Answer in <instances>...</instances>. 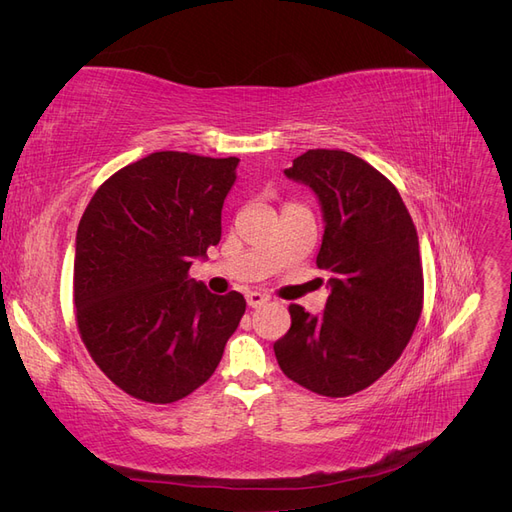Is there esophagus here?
Returning a JSON list of instances; mask_svg holds the SVG:
<instances>
[{
	"instance_id": "34e87169",
	"label": "esophagus",
	"mask_w": 512,
	"mask_h": 512,
	"mask_svg": "<svg viewBox=\"0 0 512 512\" xmlns=\"http://www.w3.org/2000/svg\"><path fill=\"white\" fill-rule=\"evenodd\" d=\"M245 299H247V305H250V307H260V305H265L269 301L267 294H262V292H247Z\"/></svg>"
}]
</instances>
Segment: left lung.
Listing matches in <instances>:
<instances>
[{
  "instance_id": "1",
  "label": "left lung",
  "mask_w": 512,
  "mask_h": 512,
  "mask_svg": "<svg viewBox=\"0 0 512 512\" xmlns=\"http://www.w3.org/2000/svg\"><path fill=\"white\" fill-rule=\"evenodd\" d=\"M284 173L320 198L327 226L316 265L331 294L322 316L292 303L290 329L273 350L303 389L348 397L393 367L421 318L416 228L395 185L348 151L309 149Z\"/></svg>"
}]
</instances>
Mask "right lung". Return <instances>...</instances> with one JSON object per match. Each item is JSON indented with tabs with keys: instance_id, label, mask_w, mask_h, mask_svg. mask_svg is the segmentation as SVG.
I'll return each mask as SVG.
<instances>
[{
	"instance_id": "add662e5",
	"label": "right lung",
	"mask_w": 512,
	"mask_h": 512,
	"mask_svg": "<svg viewBox=\"0 0 512 512\" xmlns=\"http://www.w3.org/2000/svg\"><path fill=\"white\" fill-rule=\"evenodd\" d=\"M239 158L156 151L108 177L76 230V327L123 393L173 404L205 384L245 314L241 292L190 280L222 237Z\"/></svg>"
}]
</instances>
